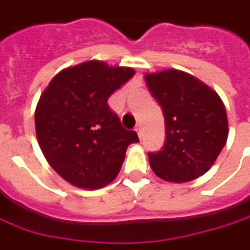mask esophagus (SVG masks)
Instances as JSON below:
<instances>
[{
	"instance_id": "obj_1",
	"label": "esophagus",
	"mask_w": 250,
	"mask_h": 250,
	"mask_svg": "<svg viewBox=\"0 0 250 250\" xmlns=\"http://www.w3.org/2000/svg\"><path fill=\"white\" fill-rule=\"evenodd\" d=\"M135 130H136V132H137V135H139V137H142V126H140V125H136Z\"/></svg>"
}]
</instances>
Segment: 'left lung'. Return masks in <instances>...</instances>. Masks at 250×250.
I'll list each match as a JSON object with an SVG mask.
<instances>
[{"label":"left lung","instance_id":"8db88e82","mask_svg":"<svg viewBox=\"0 0 250 250\" xmlns=\"http://www.w3.org/2000/svg\"><path fill=\"white\" fill-rule=\"evenodd\" d=\"M144 77L166 125L162 151L148 154L151 168L159 178L175 184L206 174L229 136L226 108L219 95L194 76L177 69Z\"/></svg>","mask_w":250,"mask_h":250}]
</instances>
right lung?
<instances>
[{
	"label": "right lung",
	"instance_id": "1",
	"mask_svg": "<svg viewBox=\"0 0 250 250\" xmlns=\"http://www.w3.org/2000/svg\"><path fill=\"white\" fill-rule=\"evenodd\" d=\"M135 70L85 61L58 72L39 98L35 129L49 165L82 189H99L115 180L137 133L121 125L108 96Z\"/></svg>",
	"mask_w": 250,
	"mask_h": 250
}]
</instances>
